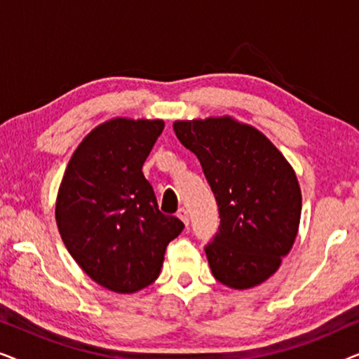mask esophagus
I'll use <instances>...</instances> for the list:
<instances>
[{"label":"esophagus","mask_w":359,"mask_h":359,"mask_svg":"<svg viewBox=\"0 0 359 359\" xmlns=\"http://www.w3.org/2000/svg\"><path fill=\"white\" fill-rule=\"evenodd\" d=\"M176 215H178V219L183 220V224H184V225H188V224H189V214H188V210H186L184 208H183V209H180L178 212H176Z\"/></svg>","instance_id":"obj_1"}]
</instances>
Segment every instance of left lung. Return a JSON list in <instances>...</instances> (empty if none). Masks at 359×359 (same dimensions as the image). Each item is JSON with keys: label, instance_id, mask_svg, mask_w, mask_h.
<instances>
[{"label": "left lung", "instance_id": "obj_1", "mask_svg": "<svg viewBox=\"0 0 359 359\" xmlns=\"http://www.w3.org/2000/svg\"><path fill=\"white\" fill-rule=\"evenodd\" d=\"M173 129L219 205V232L204 248L210 271L232 289L258 286L297 237L302 196L292 166L262 132L230 116L176 121Z\"/></svg>", "mask_w": 359, "mask_h": 359}]
</instances>
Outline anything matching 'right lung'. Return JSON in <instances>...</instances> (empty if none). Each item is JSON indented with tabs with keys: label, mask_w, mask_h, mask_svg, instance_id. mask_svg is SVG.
<instances>
[{
	"label": "right lung",
	"mask_w": 359,
	"mask_h": 359,
	"mask_svg": "<svg viewBox=\"0 0 359 359\" xmlns=\"http://www.w3.org/2000/svg\"><path fill=\"white\" fill-rule=\"evenodd\" d=\"M165 122L116 117L93 129L58 188L55 219L63 243L100 286L140 291L158 278L165 250L184 224L160 212L142 166Z\"/></svg>",
	"instance_id": "1"
}]
</instances>
